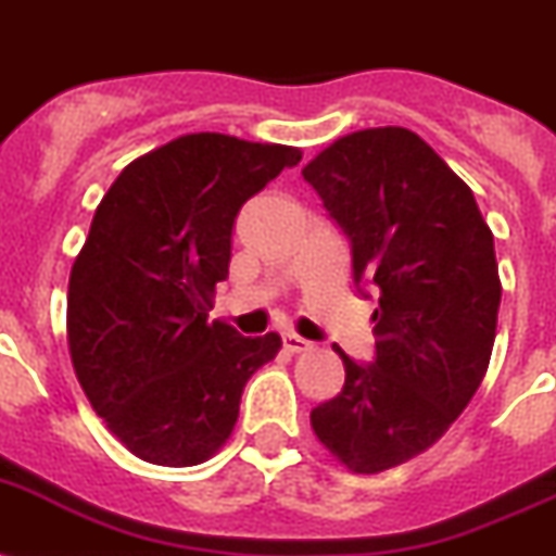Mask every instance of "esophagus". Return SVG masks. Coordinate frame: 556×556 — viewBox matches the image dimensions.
<instances>
[{
	"instance_id": "esophagus-1",
	"label": "esophagus",
	"mask_w": 556,
	"mask_h": 556,
	"mask_svg": "<svg viewBox=\"0 0 556 556\" xmlns=\"http://www.w3.org/2000/svg\"><path fill=\"white\" fill-rule=\"evenodd\" d=\"M283 350L292 352V355H298V352H309L312 343L295 332H283Z\"/></svg>"
}]
</instances>
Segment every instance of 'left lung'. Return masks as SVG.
Segmentation results:
<instances>
[{"instance_id":"8db88e82","label":"left lung","mask_w":556,"mask_h":556,"mask_svg":"<svg viewBox=\"0 0 556 556\" xmlns=\"http://www.w3.org/2000/svg\"><path fill=\"white\" fill-rule=\"evenodd\" d=\"M352 247L357 289L380 292L375 361L343 350L346 380L309 415L355 475H378L438 443L475 397L497 334L494 236L475 192L406 127L343 136L304 167Z\"/></svg>"}]
</instances>
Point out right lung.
Instances as JSON below:
<instances>
[{"instance_id":"right-lung-1","label":"right lung","mask_w":556,"mask_h":556,"mask_svg":"<svg viewBox=\"0 0 556 556\" xmlns=\"http://www.w3.org/2000/svg\"><path fill=\"white\" fill-rule=\"evenodd\" d=\"M301 150L190 132L118 173L67 287V346L96 415L136 457L195 466L232 434L247 380L281 338L213 320L247 199Z\"/></svg>"}]
</instances>
